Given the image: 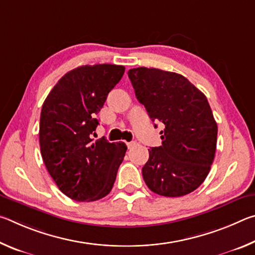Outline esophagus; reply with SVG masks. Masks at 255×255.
<instances>
[{
	"label": "esophagus",
	"mask_w": 255,
	"mask_h": 255,
	"mask_svg": "<svg viewBox=\"0 0 255 255\" xmlns=\"http://www.w3.org/2000/svg\"><path fill=\"white\" fill-rule=\"evenodd\" d=\"M136 145H137V141H129V143H127V146H128L129 149L133 148Z\"/></svg>",
	"instance_id": "34e87169"
}]
</instances>
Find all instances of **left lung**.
Returning <instances> with one entry per match:
<instances>
[{"label": "left lung", "mask_w": 255, "mask_h": 255, "mask_svg": "<svg viewBox=\"0 0 255 255\" xmlns=\"http://www.w3.org/2000/svg\"><path fill=\"white\" fill-rule=\"evenodd\" d=\"M128 76L149 118L165 126L159 132L162 145L148 149L141 169L146 185L164 197L195 191L209 173L217 144V124L206 96L173 72L137 67Z\"/></svg>", "instance_id": "obj_1"}]
</instances>
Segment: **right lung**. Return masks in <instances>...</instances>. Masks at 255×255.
<instances>
[{"instance_id":"add662e5","label":"right lung","mask_w":255,"mask_h":255,"mask_svg":"<svg viewBox=\"0 0 255 255\" xmlns=\"http://www.w3.org/2000/svg\"><path fill=\"white\" fill-rule=\"evenodd\" d=\"M125 67L97 64L66 73L42 105L39 144L47 171L64 195L96 201L114 187L127 146L105 138L93 143L96 116L108 93L122 80Z\"/></svg>"}]
</instances>
